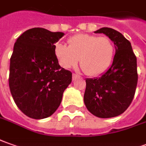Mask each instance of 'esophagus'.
Returning <instances> with one entry per match:
<instances>
[{
    "label": "esophagus",
    "instance_id": "obj_1",
    "mask_svg": "<svg viewBox=\"0 0 146 146\" xmlns=\"http://www.w3.org/2000/svg\"><path fill=\"white\" fill-rule=\"evenodd\" d=\"M80 78V76L79 75H77V74H73L72 75V79L73 80H76V79H78Z\"/></svg>",
    "mask_w": 146,
    "mask_h": 146
}]
</instances>
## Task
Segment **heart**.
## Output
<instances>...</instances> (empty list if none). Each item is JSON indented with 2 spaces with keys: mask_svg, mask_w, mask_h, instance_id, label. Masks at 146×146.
<instances>
[{
  "mask_svg": "<svg viewBox=\"0 0 146 146\" xmlns=\"http://www.w3.org/2000/svg\"><path fill=\"white\" fill-rule=\"evenodd\" d=\"M68 46L57 44L55 54L64 68H71L77 64L86 75L94 76L106 71L112 63L114 45L106 36L89 34H78L67 40Z\"/></svg>",
  "mask_w": 146,
  "mask_h": 146,
  "instance_id": "1",
  "label": "heart"
}]
</instances>
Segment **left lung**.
Here are the masks:
<instances>
[{
	"label": "left lung",
	"mask_w": 146,
	"mask_h": 146,
	"mask_svg": "<svg viewBox=\"0 0 146 146\" xmlns=\"http://www.w3.org/2000/svg\"><path fill=\"white\" fill-rule=\"evenodd\" d=\"M95 33H103L113 41L115 55L113 63L101 76L86 79L84 103L94 116L102 118L116 117L131 104L137 84V57L130 42L110 28H102Z\"/></svg>",
	"instance_id": "left-lung-1"
}]
</instances>
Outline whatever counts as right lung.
<instances>
[{
  "instance_id": "add662e5",
  "label": "right lung",
  "mask_w": 146,
  "mask_h": 146,
  "mask_svg": "<svg viewBox=\"0 0 146 146\" xmlns=\"http://www.w3.org/2000/svg\"><path fill=\"white\" fill-rule=\"evenodd\" d=\"M60 32L34 28L21 34L10 58V91L15 103L25 115L42 119L55 113L72 73L59 64L55 54Z\"/></svg>"
}]
</instances>
